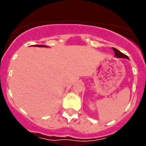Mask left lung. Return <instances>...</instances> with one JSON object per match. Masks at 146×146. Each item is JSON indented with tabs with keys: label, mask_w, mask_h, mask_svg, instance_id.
<instances>
[{
	"label": "left lung",
	"mask_w": 146,
	"mask_h": 146,
	"mask_svg": "<svg viewBox=\"0 0 146 146\" xmlns=\"http://www.w3.org/2000/svg\"><path fill=\"white\" fill-rule=\"evenodd\" d=\"M113 50L115 52V56L117 58H126V59H129L128 56L126 55H124L123 53H122L121 52H120L119 50H118L117 49L114 48L113 47Z\"/></svg>",
	"instance_id": "obj_1"
}]
</instances>
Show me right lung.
Listing matches in <instances>:
<instances>
[{"mask_svg":"<svg viewBox=\"0 0 146 146\" xmlns=\"http://www.w3.org/2000/svg\"><path fill=\"white\" fill-rule=\"evenodd\" d=\"M34 47H48L46 45H33Z\"/></svg>","mask_w":146,"mask_h":146,"instance_id":"1","label":"right lung"}]
</instances>
